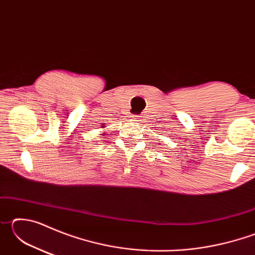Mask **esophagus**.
I'll list each match as a JSON object with an SVG mask.
<instances>
[{
	"instance_id": "34e87169",
	"label": "esophagus",
	"mask_w": 255,
	"mask_h": 255,
	"mask_svg": "<svg viewBox=\"0 0 255 255\" xmlns=\"http://www.w3.org/2000/svg\"><path fill=\"white\" fill-rule=\"evenodd\" d=\"M139 118H140L139 116H136V115H132V116H131V119L135 120V122H140V120H138Z\"/></svg>"
}]
</instances>
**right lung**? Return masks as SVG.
<instances>
[{"label": "right lung", "instance_id": "1", "mask_svg": "<svg viewBox=\"0 0 255 255\" xmlns=\"http://www.w3.org/2000/svg\"><path fill=\"white\" fill-rule=\"evenodd\" d=\"M103 127H105V126H103ZM103 127H102V128H103ZM102 135H105V133H102Z\"/></svg>", "mask_w": 255, "mask_h": 255}]
</instances>
